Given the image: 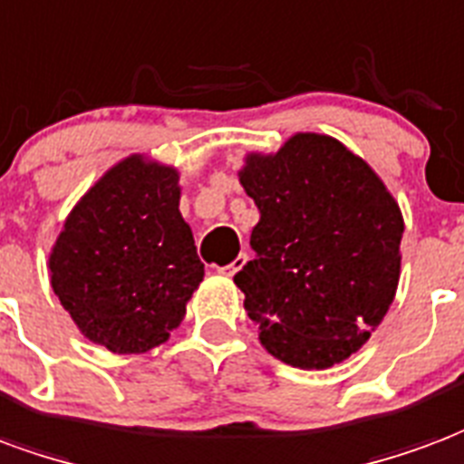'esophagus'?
Here are the masks:
<instances>
[{"label": "esophagus", "mask_w": 464, "mask_h": 464, "mask_svg": "<svg viewBox=\"0 0 464 464\" xmlns=\"http://www.w3.org/2000/svg\"><path fill=\"white\" fill-rule=\"evenodd\" d=\"M246 260H248V256H246V253H241V256L233 260V263L218 267V273H221V276H226V277H233V276H236V273H238V270H241L243 266H246Z\"/></svg>", "instance_id": "34e87169"}]
</instances>
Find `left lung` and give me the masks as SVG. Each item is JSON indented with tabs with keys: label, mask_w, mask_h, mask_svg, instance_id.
I'll use <instances>...</instances> for the list:
<instances>
[{
	"label": "left lung",
	"mask_w": 464,
	"mask_h": 464,
	"mask_svg": "<svg viewBox=\"0 0 464 464\" xmlns=\"http://www.w3.org/2000/svg\"><path fill=\"white\" fill-rule=\"evenodd\" d=\"M238 181L260 211L256 258L236 285L267 354L329 369L362 349L401 280V206L372 164L337 137L295 132L248 152Z\"/></svg>",
	"instance_id": "left-lung-1"
}]
</instances>
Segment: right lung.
<instances>
[{"mask_svg":"<svg viewBox=\"0 0 464 464\" xmlns=\"http://www.w3.org/2000/svg\"><path fill=\"white\" fill-rule=\"evenodd\" d=\"M179 198L174 164L130 154L75 201L51 246L49 276L88 342L145 354L181 324L204 263Z\"/></svg>","mask_w":464,"mask_h":464,"instance_id":"add662e5","label":"right lung"}]
</instances>
